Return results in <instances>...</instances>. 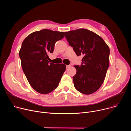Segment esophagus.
<instances>
[{"mask_svg":"<svg viewBox=\"0 0 131 131\" xmlns=\"http://www.w3.org/2000/svg\"><path fill=\"white\" fill-rule=\"evenodd\" d=\"M71 66V65H66V68H68L69 67H70Z\"/></svg>","mask_w":131,"mask_h":131,"instance_id":"1","label":"esophagus"}]
</instances>
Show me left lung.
<instances>
[{"label": "left lung", "instance_id": "1", "mask_svg": "<svg viewBox=\"0 0 131 131\" xmlns=\"http://www.w3.org/2000/svg\"><path fill=\"white\" fill-rule=\"evenodd\" d=\"M69 45L77 56L83 55L80 66L74 65V88L84 94L97 91L103 84L109 67L110 50L102 38L92 31L81 28L65 32Z\"/></svg>", "mask_w": 131, "mask_h": 131}]
</instances>
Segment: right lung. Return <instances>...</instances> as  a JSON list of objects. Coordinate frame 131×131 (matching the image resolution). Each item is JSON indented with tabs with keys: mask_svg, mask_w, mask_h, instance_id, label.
Listing matches in <instances>:
<instances>
[{
	"mask_svg": "<svg viewBox=\"0 0 131 131\" xmlns=\"http://www.w3.org/2000/svg\"><path fill=\"white\" fill-rule=\"evenodd\" d=\"M64 33L44 29L31 33L22 42L19 57L23 72L31 87L41 94L57 89L65 71L64 64L49 63L48 55Z\"/></svg>",
	"mask_w": 131,
	"mask_h": 131,
	"instance_id": "1",
	"label": "right lung"
}]
</instances>
